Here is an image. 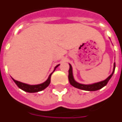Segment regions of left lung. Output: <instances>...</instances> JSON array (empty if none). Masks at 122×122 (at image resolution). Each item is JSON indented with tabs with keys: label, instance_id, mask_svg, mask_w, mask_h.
Wrapping results in <instances>:
<instances>
[{
	"label": "left lung",
	"instance_id": "1",
	"mask_svg": "<svg viewBox=\"0 0 122 122\" xmlns=\"http://www.w3.org/2000/svg\"><path fill=\"white\" fill-rule=\"evenodd\" d=\"M115 70V63L114 65V70L113 72L112 73V74L109 76V77L103 81L99 82L97 83H94L92 84H82L78 83L75 81L73 79V72H72V67L71 66L70 64V70H69V75H68V79H69V81L71 85L79 89L83 90H86V91H96V90H98L101 89L103 87L106 86L107 84L108 83L109 80L111 79V78Z\"/></svg>",
	"mask_w": 122,
	"mask_h": 122
}]
</instances>
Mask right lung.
Instances as JSON below:
<instances>
[{
	"instance_id": "1",
	"label": "right lung",
	"mask_w": 122,
	"mask_h": 122,
	"mask_svg": "<svg viewBox=\"0 0 122 122\" xmlns=\"http://www.w3.org/2000/svg\"><path fill=\"white\" fill-rule=\"evenodd\" d=\"M58 66H59V65H57V66L55 67V70ZM55 70H54V71H55ZM52 73H51L50 75H49V78H48L47 80L46 81L44 82L42 84H37V85H29V84H25V83H23V82H21L15 81V80H14L13 78H12V79L14 80V81L15 82V83L17 85V86H18L19 88H21V90H23L26 92H29V93H34V92H38L41 91L43 90H44L45 88H46L49 85V84H50L51 82V77Z\"/></svg>"
}]
</instances>
